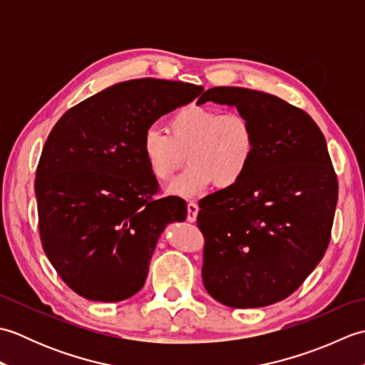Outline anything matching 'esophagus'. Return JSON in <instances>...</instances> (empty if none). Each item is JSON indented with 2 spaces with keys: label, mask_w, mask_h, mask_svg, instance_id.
Returning <instances> with one entry per match:
<instances>
[{
  "label": "esophagus",
  "mask_w": 365,
  "mask_h": 365,
  "mask_svg": "<svg viewBox=\"0 0 365 365\" xmlns=\"http://www.w3.org/2000/svg\"><path fill=\"white\" fill-rule=\"evenodd\" d=\"M187 208H188V216H187V220H188L190 222H195V221H196V218H197V213H199V207H197V204H195V202H188Z\"/></svg>",
  "instance_id": "esophagus-1"
}]
</instances>
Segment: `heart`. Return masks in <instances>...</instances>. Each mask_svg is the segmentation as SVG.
<instances>
[{"mask_svg": "<svg viewBox=\"0 0 365 365\" xmlns=\"http://www.w3.org/2000/svg\"><path fill=\"white\" fill-rule=\"evenodd\" d=\"M169 135L157 128L143 136L141 152L150 174L169 182L183 166L188 169L168 187L170 195L197 197L210 190L230 188L242 180L255 153L251 120L238 111L187 105L168 120Z\"/></svg>", "mask_w": 365, "mask_h": 365, "instance_id": "heart-1", "label": "heart"}]
</instances>
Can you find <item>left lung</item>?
Masks as SVG:
<instances>
[{"label":"left lung","mask_w":365,"mask_h":365,"mask_svg":"<svg viewBox=\"0 0 365 365\" xmlns=\"http://www.w3.org/2000/svg\"><path fill=\"white\" fill-rule=\"evenodd\" d=\"M235 106L251 120L255 153L242 180L199 200L202 281L221 304H274L323 259L339 183L327 139L311 115L276 96L212 88L197 105Z\"/></svg>","instance_id":"left-lung-1"}]
</instances>
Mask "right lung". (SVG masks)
<instances>
[{
    "label": "right lung",
    "instance_id": "1",
    "mask_svg": "<svg viewBox=\"0 0 365 365\" xmlns=\"http://www.w3.org/2000/svg\"><path fill=\"white\" fill-rule=\"evenodd\" d=\"M200 92L182 81L118 83L71 108L46 138L34 183L38 232L56 273L80 297H133L161 232L187 220L182 197H153L158 182L141 143L155 120Z\"/></svg>",
    "mask_w": 365,
    "mask_h": 365
}]
</instances>
